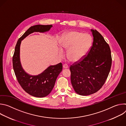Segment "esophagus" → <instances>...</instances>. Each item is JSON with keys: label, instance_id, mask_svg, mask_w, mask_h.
I'll return each instance as SVG.
<instances>
[{"label": "esophagus", "instance_id": "obj_1", "mask_svg": "<svg viewBox=\"0 0 126 126\" xmlns=\"http://www.w3.org/2000/svg\"><path fill=\"white\" fill-rule=\"evenodd\" d=\"M63 68L64 69L68 68V65H67L66 64H64V65H63Z\"/></svg>", "mask_w": 126, "mask_h": 126}]
</instances>
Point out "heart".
<instances>
[{
    "instance_id": "obj_1",
    "label": "heart",
    "mask_w": 126,
    "mask_h": 126,
    "mask_svg": "<svg viewBox=\"0 0 126 126\" xmlns=\"http://www.w3.org/2000/svg\"><path fill=\"white\" fill-rule=\"evenodd\" d=\"M90 35L77 31L66 33L61 38L60 44L61 48L68 50L67 58L71 62H77L83 58L90 49L92 44ZM60 51V55H62Z\"/></svg>"
}]
</instances>
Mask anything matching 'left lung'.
I'll return each mask as SVG.
<instances>
[{"label":"left lung","instance_id":"1","mask_svg":"<svg viewBox=\"0 0 126 126\" xmlns=\"http://www.w3.org/2000/svg\"><path fill=\"white\" fill-rule=\"evenodd\" d=\"M91 31L93 45L87 55L70 67L71 84L75 91L83 96L99 90L108 76L112 65L109 44L96 30Z\"/></svg>","mask_w":126,"mask_h":126}]
</instances>
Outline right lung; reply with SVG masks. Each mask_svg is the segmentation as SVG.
Instances as JSON below:
<instances>
[{
  "instance_id": "obj_1",
  "label": "right lung",
  "mask_w": 126,
  "mask_h": 126,
  "mask_svg": "<svg viewBox=\"0 0 126 126\" xmlns=\"http://www.w3.org/2000/svg\"><path fill=\"white\" fill-rule=\"evenodd\" d=\"M52 27V25H36L30 27L17 41L12 57L13 68L18 82L26 93L36 97H44L50 93L62 70V64L60 63L50 66L38 75H29L22 69L20 63V46L21 40L30 34L34 32H44Z\"/></svg>"
}]
</instances>
